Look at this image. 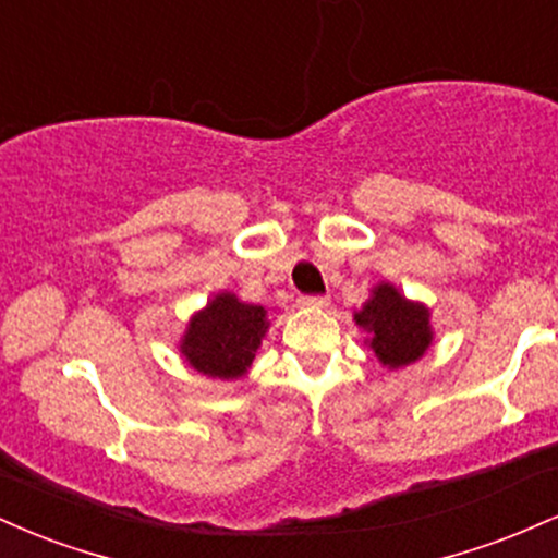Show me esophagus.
Instances as JSON below:
<instances>
[{
    "instance_id": "obj_1",
    "label": "esophagus",
    "mask_w": 558,
    "mask_h": 558,
    "mask_svg": "<svg viewBox=\"0 0 558 558\" xmlns=\"http://www.w3.org/2000/svg\"><path fill=\"white\" fill-rule=\"evenodd\" d=\"M328 304L330 296H299V306H306V310H323Z\"/></svg>"
}]
</instances>
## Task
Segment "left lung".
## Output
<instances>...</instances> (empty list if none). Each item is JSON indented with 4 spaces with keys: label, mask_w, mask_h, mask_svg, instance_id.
I'll use <instances>...</instances> for the list:
<instances>
[{
    "label": "left lung",
    "mask_w": 558,
    "mask_h": 558,
    "mask_svg": "<svg viewBox=\"0 0 558 558\" xmlns=\"http://www.w3.org/2000/svg\"><path fill=\"white\" fill-rule=\"evenodd\" d=\"M356 325L369 332V349L386 367L399 369L417 362L433 343L430 310L420 301H409L399 288L380 283L373 296L354 312Z\"/></svg>",
    "instance_id": "8db88e82"
}]
</instances>
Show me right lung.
I'll return each instance as SVG.
<instances>
[{
	"label": "right lung",
	"instance_id": "1",
	"mask_svg": "<svg viewBox=\"0 0 558 558\" xmlns=\"http://www.w3.org/2000/svg\"><path fill=\"white\" fill-rule=\"evenodd\" d=\"M267 328V310L246 304L235 293L217 296L191 317L181 338V354L196 373L220 380H235L252 367Z\"/></svg>",
	"mask_w": 558,
	"mask_h": 558
}]
</instances>
